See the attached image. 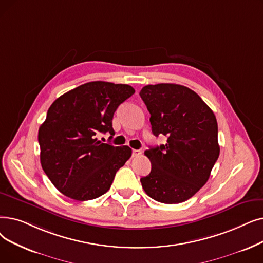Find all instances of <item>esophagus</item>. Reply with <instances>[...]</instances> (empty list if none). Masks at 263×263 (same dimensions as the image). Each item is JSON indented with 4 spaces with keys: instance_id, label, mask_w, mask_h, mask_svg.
I'll use <instances>...</instances> for the list:
<instances>
[{
    "instance_id": "34e87169",
    "label": "esophagus",
    "mask_w": 263,
    "mask_h": 263,
    "mask_svg": "<svg viewBox=\"0 0 263 263\" xmlns=\"http://www.w3.org/2000/svg\"><path fill=\"white\" fill-rule=\"evenodd\" d=\"M142 155V152L140 149H133L132 151V157H139Z\"/></svg>"
}]
</instances>
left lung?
Masks as SVG:
<instances>
[{"instance_id": "1", "label": "left lung", "mask_w": 263, "mask_h": 263, "mask_svg": "<svg viewBox=\"0 0 263 263\" xmlns=\"http://www.w3.org/2000/svg\"><path fill=\"white\" fill-rule=\"evenodd\" d=\"M140 96L151 112L153 133L167 136L165 145L145 152L152 171L141 178L143 189L158 202H185L206 184L219 157L216 117L195 91L181 85H147Z\"/></svg>"}]
</instances>
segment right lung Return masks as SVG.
Wrapping results in <instances>:
<instances>
[{
    "instance_id": "1",
    "label": "right lung",
    "mask_w": 263,
    "mask_h": 263,
    "mask_svg": "<svg viewBox=\"0 0 263 263\" xmlns=\"http://www.w3.org/2000/svg\"><path fill=\"white\" fill-rule=\"evenodd\" d=\"M134 92L129 85L91 82L68 91L50 105L39 129L41 164L64 196L88 201L108 191L132 149L102 143L97 134H115L114 112Z\"/></svg>"
}]
</instances>
